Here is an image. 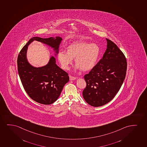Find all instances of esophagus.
<instances>
[{
  "mask_svg": "<svg viewBox=\"0 0 147 147\" xmlns=\"http://www.w3.org/2000/svg\"><path fill=\"white\" fill-rule=\"evenodd\" d=\"M69 79H70V80H71V81H72V80H75V79H76V78L74 76H69Z\"/></svg>",
  "mask_w": 147,
  "mask_h": 147,
  "instance_id": "esophagus-1",
  "label": "esophagus"
}]
</instances>
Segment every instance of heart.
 <instances>
[{
  "mask_svg": "<svg viewBox=\"0 0 147 147\" xmlns=\"http://www.w3.org/2000/svg\"><path fill=\"white\" fill-rule=\"evenodd\" d=\"M100 48L95 43L86 41L72 43L67 46L66 52L60 51L57 59L61 67L68 70L75 59L76 69L83 71L91 70L95 66L100 54Z\"/></svg>",
  "mask_w": 147,
  "mask_h": 147,
  "instance_id": "obj_1",
  "label": "heart"
}]
</instances>
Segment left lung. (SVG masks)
<instances>
[{"instance_id": "1", "label": "left lung", "mask_w": 147, "mask_h": 147, "mask_svg": "<svg viewBox=\"0 0 147 147\" xmlns=\"http://www.w3.org/2000/svg\"><path fill=\"white\" fill-rule=\"evenodd\" d=\"M107 48L103 57L84 76L86 88L82 94L88 104L93 107L104 105L114 98L126 77L127 63L116 44L106 38Z\"/></svg>"}]
</instances>
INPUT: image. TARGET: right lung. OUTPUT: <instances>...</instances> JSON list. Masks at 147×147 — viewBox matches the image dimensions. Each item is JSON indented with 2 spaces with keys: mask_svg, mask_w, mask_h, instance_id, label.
Masks as SVG:
<instances>
[{
  "mask_svg": "<svg viewBox=\"0 0 147 147\" xmlns=\"http://www.w3.org/2000/svg\"><path fill=\"white\" fill-rule=\"evenodd\" d=\"M62 40V38L59 36L48 38L33 37L18 56V72L24 89L32 99L42 104L50 105L58 99L69 77L67 73L56 65L53 56L44 66L37 68L30 65L26 57L28 46L34 41L41 42L53 48L56 55Z\"/></svg>",
  "mask_w": 147,
  "mask_h": 147,
  "instance_id": "right-lung-1",
  "label": "right lung"
}]
</instances>
